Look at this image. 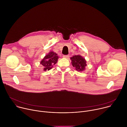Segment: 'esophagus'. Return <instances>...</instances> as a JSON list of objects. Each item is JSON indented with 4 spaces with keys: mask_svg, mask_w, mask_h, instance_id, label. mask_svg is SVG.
I'll return each instance as SVG.
<instances>
[{
    "mask_svg": "<svg viewBox=\"0 0 127 127\" xmlns=\"http://www.w3.org/2000/svg\"><path fill=\"white\" fill-rule=\"evenodd\" d=\"M63 58H64L68 59V58L69 57V55H63Z\"/></svg>",
    "mask_w": 127,
    "mask_h": 127,
    "instance_id": "esophagus-1",
    "label": "esophagus"
}]
</instances>
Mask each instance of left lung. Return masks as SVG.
Here are the masks:
<instances>
[{
    "instance_id": "obj_1",
    "label": "left lung",
    "mask_w": 127,
    "mask_h": 127,
    "mask_svg": "<svg viewBox=\"0 0 127 127\" xmlns=\"http://www.w3.org/2000/svg\"><path fill=\"white\" fill-rule=\"evenodd\" d=\"M72 65L78 71H83L85 70L86 65L85 59L81 56L74 55L70 58Z\"/></svg>"
}]
</instances>
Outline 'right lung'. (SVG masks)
I'll list each match as a JSON object with an SVG mask.
<instances>
[{
    "label": "right lung",
    "mask_w": 127,
    "mask_h": 127,
    "mask_svg": "<svg viewBox=\"0 0 127 127\" xmlns=\"http://www.w3.org/2000/svg\"><path fill=\"white\" fill-rule=\"evenodd\" d=\"M59 57L57 54L53 51L50 52L41 61L40 64L44 66V70H49L56 64L58 61Z\"/></svg>",
    "instance_id": "1"
}]
</instances>
